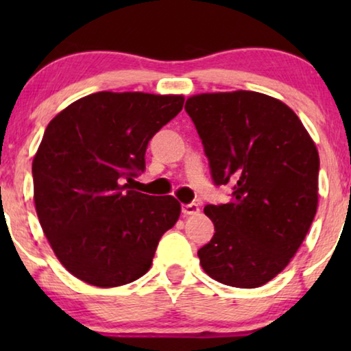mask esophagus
<instances>
[{
	"label": "esophagus",
	"instance_id": "obj_1",
	"mask_svg": "<svg viewBox=\"0 0 351 351\" xmlns=\"http://www.w3.org/2000/svg\"><path fill=\"white\" fill-rule=\"evenodd\" d=\"M182 213H184V215H196L199 214V206L196 203L182 204Z\"/></svg>",
	"mask_w": 351,
	"mask_h": 351
}]
</instances>
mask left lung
Instances as JSON below:
<instances>
[{
    "label": "left lung",
    "instance_id": "8db88e82",
    "mask_svg": "<svg viewBox=\"0 0 351 351\" xmlns=\"http://www.w3.org/2000/svg\"><path fill=\"white\" fill-rule=\"evenodd\" d=\"M227 204H208L213 239L198 251L203 270L222 285L252 289L273 280L300 247L318 208L319 156L299 117L252 90L186 99Z\"/></svg>",
    "mask_w": 351,
    "mask_h": 351
}]
</instances>
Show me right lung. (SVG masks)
<instances>
[{
	"label": "right lung",
	"mask_w": 351,
	"mask_h": 351,
	"mask_svg": "<svg viewBox=\"0 0 351 351\" xmlns=\"http://www.w3.org/2000/svg\"><path fill=\"white\" fill-rule=\"evenodd\" d=\"M184 100L104 90L76 100L47 124L32 166L35 208L52 251L78 280L117 287L150 270L180 203L129 184L145 171L148 142Z\"/></svg>",
	"instance_id": "obj_1"
}]
</instances>
